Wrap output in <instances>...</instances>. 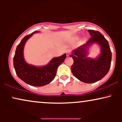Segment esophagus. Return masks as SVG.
<instances>
[{"label": "esophagus", "mask_w": 122, "mask_h": 122, "mask_svg": "<svg viewBox=\"0 0 122 122\" xmlns=\"http://www.w3.org/2000/svg\"><path fill=\"white\" fill-rule=\"evenodd\" d=\"M70 54H71V50L69 49L68 50H67V51H66V56L67 57L69 56Z\"/></svg>", "instance_id": "obj_1"}]
</instances>
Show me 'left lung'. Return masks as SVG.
Wrapping results in <instances>:
<instances>
[{
	"instance_id": "8db88e82",
	"label": "left lung",
	"mask_w": 122,
	"mask_h": 122,
	"mask_svg": "<svg viewBox=\"0 0 122 122\" xmlns=\"http://www.w3.org/2000/svg\"><path fill=\"white\" fill-rule=\"evenodd\" d=\"M91 38L85 44L73 50L70 57L74 62L71 66L72 72L76 77L85 83L97 82L107 74L111 62L112 53L108 41L97 31L88 30ZM96 43L101 46V53L95 59L87 57L89 47Z\"/></svg>"
}]
</instances>
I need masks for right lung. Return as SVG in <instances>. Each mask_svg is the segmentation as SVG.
<instances>
[{
  "label": "right lung",
  "instance_id": "obj_1",
  "mask_svg": "<svg viewBox=\"0 0 122 122\" xmlns=\"http://www.w3.org/2000/svg\"><path fill=\"white\" fill-rule=\"evenodd\" d=\"M36 33H38V31L25 36L17 46L13 59L14 67L19 78L26 84L32 86H42L48 84L53 80L57 68L61 63L64 62L66 55L64 54L60 57L53 58L48 64L43 66L28 64L23 57L25 45L29 38Z\"/></svg>",
  "mask_w": 122,
  "mask_h": 122
}]
</instances>
